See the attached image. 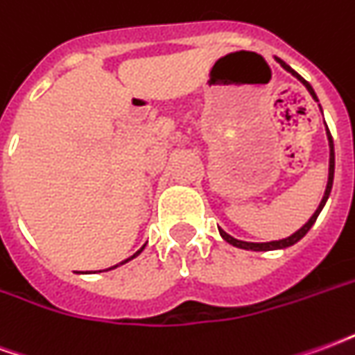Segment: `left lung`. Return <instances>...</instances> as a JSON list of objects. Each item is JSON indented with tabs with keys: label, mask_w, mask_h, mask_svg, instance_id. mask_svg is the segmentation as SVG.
<instances>
[{
	"label": "left lung",
	"mask_w": 355,
	"mask_h": 355,
	"mask_svg": "<svg viewBox=\"0 0 355 355\" xmlns=\"http://www.w3.org/2000/svg\"><path fill=\"white\" fill-rule=\"evenodd\" d=\"M279 64L287 70V72H291L297 80H300L302 83H304V87L308 89V93L312 94V98L315 102H318V96H315V93H313V89L312 85L308 83V81L304 80V78H300L293 68H291L289 64H285L283 60H279V58H275ZM327 139H329V148H331V152H329V180H327V188H325V193H323V198H321L320 201V207L315 209V213H313L312 216H310V220L300 228V230H297L293 236H289V238H285V239H279V241H268V243H249V241H241V239H236V238H232L230 234H226L224 230H220L218 228V232H220V236H223V239H226L230 245L234 247H239V249H251V251H274V249H285V247H291V245H295L297 243L298 239H302L308 234V230L312 228L313 223H315V218H318V215L321 213V209H323V205H325V201L329 200V193H331V188H333V177H335V146H333V137H331V132H329L327 129Z\"/></svg>",
	"instance_id": "obj_1"
}]
</instances>
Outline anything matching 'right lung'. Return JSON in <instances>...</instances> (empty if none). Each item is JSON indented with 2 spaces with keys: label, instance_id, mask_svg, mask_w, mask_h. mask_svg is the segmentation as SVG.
<instances>
[{
  "label": "right lung",
  "instance_id": "obj_1",
  "mask_svg": "<svg viewBox=\"0 0 355 355\" xmlns=\"http://www.w3.org/2000/svg\"><path fill=\"white\" fill-rule=\"evenodd\" d=\"M142 249H144V247H142ZM142 249H140V251H137V253L132 254V257H129V259H127V261H123V262H121V264H125V262H129V261H131V259H135V257H137V254H140V253H142ZM112 268H117V264H116V266H112ZM112 268H108V270H112Z\"/></svg>",
  "mask_w": 355,
  "mask_h": 355
}]
</instances>
